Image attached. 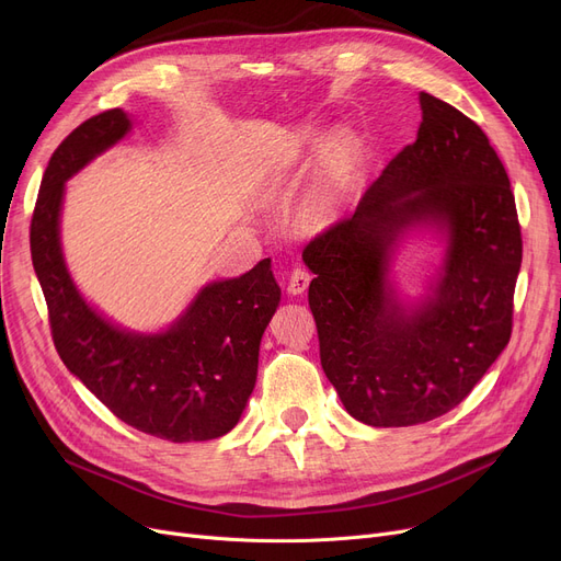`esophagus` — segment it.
Returning a JSON list of instances; mask_svg holds the SVG:
<instances>
[{
	"instance_id": "1",
	"label": "esophagus",
	"mask_w": 561,
	"mask_h": 561,
	"mask_svg": "<svg viewBox=\"0 0 561 561\" xmlns=\"http://www.w3.org/2000/svg\"><path fill=\"white\" fill-rule=\"evenodd\" d=\"M309 286V273L305 268H293L290 271V277H288V293H293V296H300V293H305Z\"/></svg>"
}]
</instances>
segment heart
Masks as SVG:
<instances>
[{
	"label": "heart",
	"instance_id": "heart-1",
	"mask_svg": "<svg viewBox=\"0 0 561 561\" xmlns=\"http://www.w3.org/2000/svg\"><path fill=\"white\" fill-rule=\"evenodd\" d=\"M350 170H352L350 150H345L343 145H336L328 159L325 176H322V184H320V193H318V202H316L318 211L328 209V206H332L339 199V195L347 186Z\"/></svg>",
	"mask_w": 561,
	"mask_h": 561
}]
</instances>
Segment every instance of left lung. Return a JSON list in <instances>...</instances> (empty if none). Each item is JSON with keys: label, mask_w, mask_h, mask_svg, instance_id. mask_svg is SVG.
Here are the masks:
<instances>
[{"label": "left lung", "mask_w": 561, "mask_h": 561, "mask_svg": "<svg viewBox=\"0 0 561 561\" xmlns=\"http://www.w3.org/2000/svg\"><path fill=\"white\" fill-rule=\"evenodd\" d=\"M423 123L364 193L316 233L302 259L320 364L347 414L404 427L455 409L505 350L523 259L507 170L468 115L421 93ZM434 219L449 229L437 298L407 317L386 286L394 236Z\"/></svg>", "instance_id": "obj_1"}]
</instances>
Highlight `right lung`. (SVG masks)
Wrapping results in <instances>:
<instances>
[{
    "mask_svg": "<svg viewBox=\"0 0 561 561\" xmlns=\"http://www.w3.org/2000/svg\"><path fill=\"white\" fill-rule=\"evenodd\" d=\"M123 108L88 117L56 147L32 216V261L58 357L123 423L172 444L211 440L239 423L254 389L259 343L282 290L271 259L206 286L165 334L113 328L77 293L58 243L64 182L129 131Z\"/></svg>",
    "mask_w": 561,
    "mask_h": 561,
    "instance_id": "obj_1",
    "label": "right lung"
}]
</instances>
